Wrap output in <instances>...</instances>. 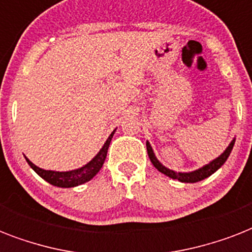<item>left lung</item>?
<instances>
[{
    "instance_id": "obj_1",
    "label": "left lung",
    "mask_w": 252,
    "mask_h": 252,
    "mask_svg": "<svg viewBox=\"0 0 252 252\" xmlns=\"http://www.w3.org/2000/svg\"><path fill=\"white\" fill-rule=\"evenodd\" d=\"M234 142H235V138L230 142V144H229L226 150H225L220 157H217L216 159L209 162L208 165L203 166L201 168H197V170L191 172H175V171H172V170H170V168L165 167V166L162 165L161 162L157 159L153 149H152V146H150V144L148 141H146V150H148V156H149L150 158V162L153 163L154 167L157 168L158 171H161L162 174L170 176V178H172V179H178L179 182H183V183H196V182H200V180H203L205 179V178H208V176H211L213 172L217 171V170H219V168L221 167L225 162H226L227 157L230 156L231 150H233Z\"/></svg>"
}]
</instances>
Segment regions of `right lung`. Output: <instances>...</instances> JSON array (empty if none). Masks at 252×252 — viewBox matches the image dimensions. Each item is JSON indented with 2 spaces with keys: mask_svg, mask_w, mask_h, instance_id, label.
<instances>
[{
  "mask_svg": "<svg viewBox=\"0 0 252 252\" xmlns=\"http://www.w3.org/2000/svg\"><path fill=\"white\" fill-rule=\"evenodd\" d=\"M115 130L110 134V137L107 138V141L104 142V145L99 153L95 156L93 159H91L87 165H85L84 167L76 168V170H72V171H52V170H43V168L37 167L36 165H33L32 162L30 161L29 158H26V161L31 166L33 171L36 172L37 175L41 176L43 179L47 180L49 184L52 186H56V187H63V188H70L76 187V186H80V184H84L86 182H89L90 179H93L96 174L99 172V170L102 168L103 163H104V159L107 157V150H108V146H110V142L112 140V136H114Z\"/></svg>",
  "mask_w": 252,
  "mask_h": 252,
  "instance_id": "add662e5",
  "label": "right lung"
}]
</instances>
